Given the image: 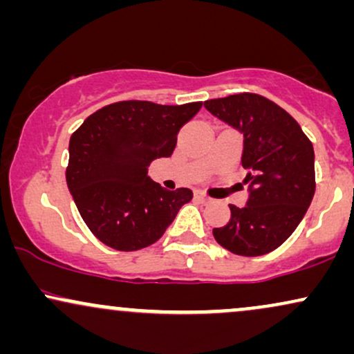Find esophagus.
Segmentation results:
<instances>
[{
	"mask_svg": "<svg viewBox=\"0 0 354 354\" xmlns=\"http://www.w3.org/2000/svg\"><path fill=\"white\" fill-rule=\"evenodd\" d=\"M194 196H196L201 203H209L211 201V198L206 196V194L203 193V191H196V193H194Z\"/></svg>",
	"mask_w": 354,
	"mask_h": 354,
	"instance_id": "obj_1",
	"label": "esophagus"
}]
</instances>
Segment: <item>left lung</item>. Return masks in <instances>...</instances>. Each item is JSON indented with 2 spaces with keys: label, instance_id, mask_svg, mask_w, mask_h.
I'll list each match as a JSON object with an SVG mask.
<instances>
[{
  "label": "left lung",
  "instance_id": "obj_1",
  "mask_svg": "<svg viewBox=\"0 0 354 354\" xmlns=\"http://www.w3.org/2000/svg\"><path fill=\"white\" fill-rule=\"evenodd\" d=\"M218 120L243 135L246 205H230L231 218L213 236L239 256L281 246L301 223L315 196V149L290 113L254 93L205 101Z\"/></svg>",
  "mask_w": 354,
  "mask_h": 354
}]
</instances>
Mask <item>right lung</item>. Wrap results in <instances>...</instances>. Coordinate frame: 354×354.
<instances>
[{
	"mask_svg": "<svg viewBox=\"0 0 354 354\" xmlns=\"http://www.w3.org/2000/svg\"><path fill=\"white\" fill-rule=\"evenodd\" d=\"M201 101L180 106L120 101L98 109L71 135L66 183L81 218L101 243L136 251L163 236L193 191H168L148 176L168 158Z\"/></svg>",
	"mask_w": 354,
	"mask_h": 354,
	"instance_id": "add662e5",
	"label": "right lung"
}]
</instances>
